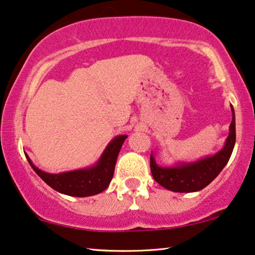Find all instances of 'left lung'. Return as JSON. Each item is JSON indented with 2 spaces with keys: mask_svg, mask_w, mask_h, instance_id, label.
I'll use <instances>...</instances> for the list:
<instances>
[{
  "mask_svg": "<svg viewBox=\"0 0 255 255\" xmlns=\"http://www.w3.org/2000/svg\"><path fill=\"white\" fill-rule=\"evenodd\" d=\"M231 112L233 120L229 127V135L225 146L218 153L195 162H181L173 167L158 166L153 154H151L150 168L154 180L161 187L174 192H196L207 187L225 168L233 153L236 142V123L233 105Z\"/></svg>",
  "mask_w": 255,
  "mask_h": 255,
  "instance_id": "obj_1",
  "label": "left lung"
}]
</instances>
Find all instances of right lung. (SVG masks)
I'll return each mask as SVG.
<instances>
[{
	"label": "right lung",
	"mask_w": 255,
	"mask_h": 255,
	"mask_svg": "<svg viewBox=\"0 0 255 255\" xmlns=\"http://www.w3.org/2000/svg\"><path fill=\"white\" fill-rule=\"evenodd\" d=\"M126 138L127 135L116 136L105 147L97 164H95L93 167L60 174L43 172L33 165L27 154L25 155L34 172L42 178L49 187L67 196L88 197L101 193L109 187L115 174L118 154Z\"/></svg>",
	"instance_id": "right-lung-1"
}]
</instances>
